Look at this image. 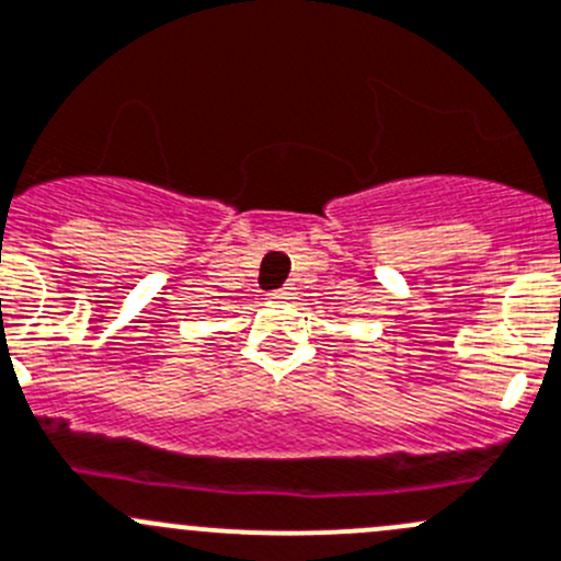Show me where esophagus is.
<instances>
[{"label":"esophagus","instance_id":"obj_1","mask_svg":"<svg viewBox=\"0 0 561 561\" xmlns=\"http://www.w3.org/2000/svg\"><path fill=\"white\" fill-rule=\"evenodd\" d=\"M271 298H279V301H290V298H296V290H293V287H282V290L271 293Z\"/></svg>","mask_w":561,"mask_h":561}]
</instances>
